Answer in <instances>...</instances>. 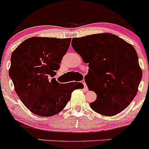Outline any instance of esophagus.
Instances as JSON below:
<instances>
[{"label": "esophagus", "mask_w": 149, "mask_h": 149, "mask_svg": "<svg viewBox=\"0 0 149 149\" xmlns=\"http://www.w3.org/2000/svg\"><path fill=\"white\" fill-rule=\"evenodd\" d=\"M81 82H82V84H84V88H85L86 90H88V88H87V86H86V84L85 81H84V80H82V81H81Z\"/></svg>", "instance_id": "34e87169"}]
</instances>
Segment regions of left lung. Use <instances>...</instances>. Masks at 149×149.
Returning a JSON list of instances; mask_svg holds the SVG:
<instances>
[{"mask_svg":"<svg viewBox=\"0 0 149 149\" xmlns=\"http://www.w3.org/2000/svg\"><path fill=\"white\" fill-rule=\"evenodd\" d=\"M72 40L73 49L88 63L86 83L97 94V100L89 104L91 109L107 116L124 110L136 97L142 79L135 48L110 33Z\"/></svg>","mask_w":149,"mask_h":149,"instance_id":"1","label":"left lung"}]
</instances>
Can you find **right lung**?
<instances>
[{
  "mask_svg": "<svg viewBox=\"0 0 149 149\" xmlns=\"http://www.w3.org/2000/svg\"><path fill=\"white\" fill-rule=\"evenodd\" d=\"M70 38L31 37L22 42L10 57L9 76L24 104L34 114L52 116L70 100L80 82L58 83L53 77L70 47Z\"/></svg>",
  "mask_w": 149,
  "mask_h": 149,
  "instance_id": "obj_1",
  "label": "right lung"
}]
</instances>
